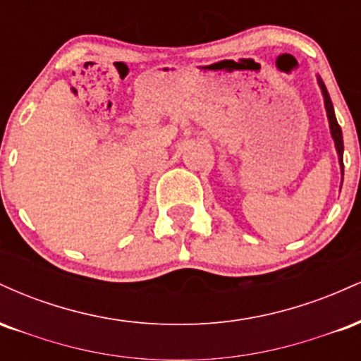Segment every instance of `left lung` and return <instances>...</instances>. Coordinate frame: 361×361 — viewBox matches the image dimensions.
I'll return each instance as SVG.
<instances>
[{"instance_id":"1","label":"left lung","mask_w":361,"mask_h":361,"mask_svg":"<svg viewBox=\"0 0 361 361\" xmlns=\"http://www.w3.org/2000/svg\"><path fill=\"white\" fill-rule=\"evenodd\" d=\"M319 86H321L322 94H324V105H326V111H327V118H329V127H331V135H333L334 144H336V151L339 156V164H341V173H343V134H341V127H339L336 115H334V109H333V102H331L329 93H327L324 82L319 80Z\"/></svg>"}]
</instances>
